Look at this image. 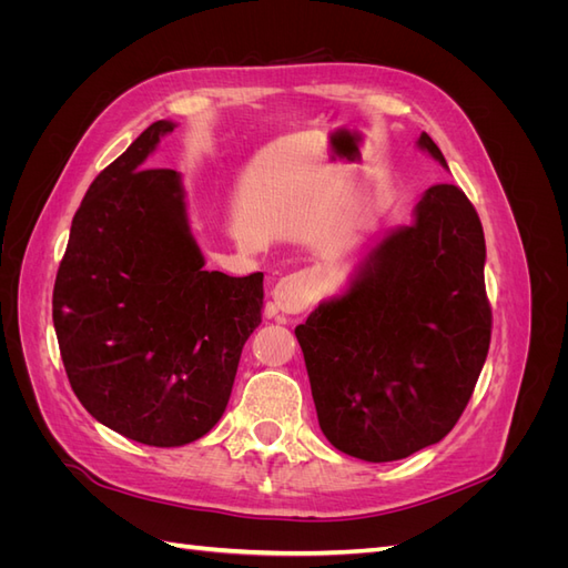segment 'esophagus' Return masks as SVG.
Returning a JSON list of instances; mask_svg holds the SVG:
<instances>
[{"label": "esophagus", "mask_w": 568, "mask_h": 568, "mask_svg": "<svg viewBox=\"0 0 568 568\" xmlns=\"http://www.w3.org/2000/svg\"><path fill=\"white\" fill-rule=\"evenodd\" d=\"M320 294V280L311 270H301L294 274H286L272 288V301L277 311L296 315L303 313L307 305H313Z\"/></svg>", "instance_id": "1"}]
</instances>
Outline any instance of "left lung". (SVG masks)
<instances>
[{
	"mask_svg": "<svg viewBox=\"0 0 568 568\" xmlns=\"http://www.w3.org/2000/svg\"><path fill=\"white\" fill-rule=\"evenodd\" d=\"M417 144L448 168L426 132ZM484 265L471 201L434 184L415 222L365 255L346 294L296 326L320 428L336 450L393 462L453 432L490 346Z\"/></svg>",
	"mask_w": 568,
	"mask_h": 568,
	"instance_id": "8db88e82",
	"label": "left lung"
}]
</instances>
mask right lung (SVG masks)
Returning a JSON list of instances; mask_svg holds the SVG:
<instances>
[{
    "instance_id": "right-lung-1",
    "label": "right lung",
    "mask_w": 568,
    "mask_h": 568,
    "mask_svg": "<svg viewBox=\"0 0 568 568\" xmlns=\"http://www.w3.org/2000/svg\"><path fill=\"white\" fill-rule=\"evenodd\" d=\"M173 130L156 120L90 184L51 301L82 407L153 448L186 445L217 424L263 307V272L205 270L182 178L146 168Z\"/></svg>"
}]
</instances>
